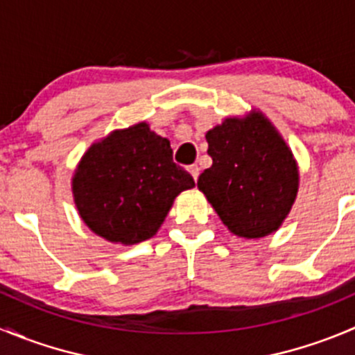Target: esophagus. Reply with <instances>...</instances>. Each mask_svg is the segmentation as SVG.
<instances>
[{"label":"esophagus","mask_w":355,"mask_h":355,"mask_svg":"<svg viewBox=\"0 0 355 355\" xmlns=\"http://www.w3.org/2000/svg\"><path fill=\"white\" fill-rule=\"evenodd\" d=\"M189 173L192 175V178H194V180H198V177H199V166H198V164H191V166H189Z\"/></svg>","instance_id":"1"}]
</instances>
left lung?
Here are the masks:
<instances>
[{
  "mask_svg": "<svg viewBox=\"0 0 355 355\" xmlns=\"http://www.w3.org/2000/svg\"><path fill=\"white\" fill-rule=\"evenodd\" d=\"M213 164L198 187L220 220L239 237L279 229L298 191V168L286 142L263 114L227 118L206 133Z\"/></svg>",
  "mask_w": 355,
  "mask_h": 355,
  "instance_id": "1",
  "label": "left lung"
}]
</instances>
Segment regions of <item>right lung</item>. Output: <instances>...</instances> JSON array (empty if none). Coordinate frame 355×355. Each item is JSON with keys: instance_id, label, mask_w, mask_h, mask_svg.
Wrapping results in <instances>:
<instances>
[{"instance_id": "obj_1", "label": "right lung", "mask_w": 355, "mask_h": 355, "mask_svg": "<svg viewBox=\"0 0 355 355\" xmlns=\"http://www.w3.org/2000/svg\"><path fill=\"white\" fill-rule=\"evenodd\" d=\"M191 173L173 163L170 140L139 123L118 130L88 149L72 178L78 211L95 234L112 243L153 237Z\"/></svg>"}]
</instances>
